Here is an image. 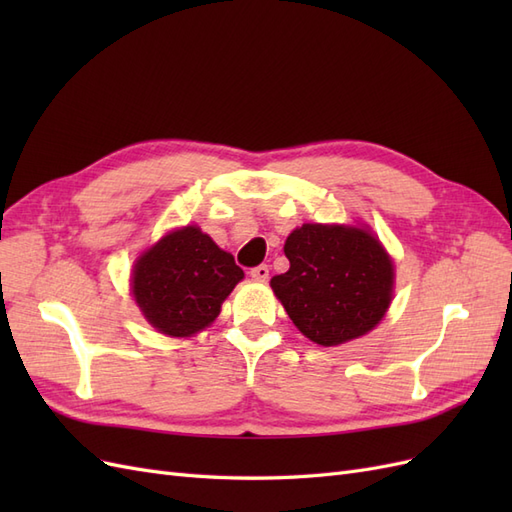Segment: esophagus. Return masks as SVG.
Here are the masks:
<instances>
[{
    "label": "esophagus",
    "mask_w": 512,
    "mask_h": 512,
    "mask_svg": "<svg viewBox=\"0 0 512 512\" xmlns=\"http://www.w3.org/2000/svg\"><path fill=\"white\" fill-rule=\"evenodd\" d=\"M250 275L254 277L256 282H267L269 280V267L267 265H258L250 271Z\"/></svg>",
    "instance_id": "1"
}]
</instances>
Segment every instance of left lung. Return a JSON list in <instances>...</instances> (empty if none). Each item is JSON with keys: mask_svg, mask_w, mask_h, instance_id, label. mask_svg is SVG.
Instances as JSON below:
<instances>
[{"mask_svg": "<svg viewBox=\"0 0 512 512\" xmlns=\"http://www.w3.org/2000/svg\"><path fill=\"white\" fill-rule=\"evenodd\" d=\"M284 254L290 269L271 277V288L314 344H346L384 318L395 269L369 228L303 224L288 235Z\"/></svg>", "mask_w": 512, "mask_h": 512, "instance_id": "8db88e82", "label": "left lung"}]
</instances>
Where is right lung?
I'll use <instances>...</instances> for the list:
<instances>
[{
	"label": "right lung",
	"mask_w": 512,
	"mask_h": 512,
	"mask_svg": "<svg viewBox=\"0 0 512 512\" xmlns=\"http://www.w3.org/2000/svg\"><path fill=\"white\" fill-rule=\"evenodd\" d=\"M241 280L232 254L198 226H183L138 256L132 294L151 327L170 337H192L218 318Z\"/></svg>",
	"instance_id": "obj_1"
}]
</instances>
